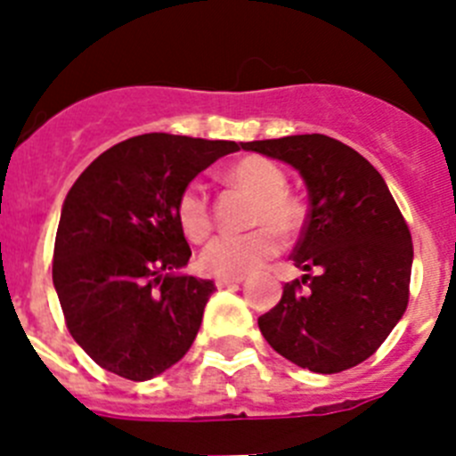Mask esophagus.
Instances as JSON below:
<instances>
[{
	"instance_id": "34e87169",
	"label": "esophagus",
	"mask_w": 456,
	"mask_h": 456,
	"mask_svg": "<svg viewBox=\"0 0 456 456\" xmlns=\"http://www.w3.org/2000/svg\"><path fill=\"white\" fill-rule=\"evenodd\" d=\"M241 281H244V276H216L215 285L219 289H224V288H231V285L241 283Z\"/></svg>"
}]
</instances>
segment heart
<instances>
[{"label":"heart","mask_w":456,"mask_h":456,"mask_svg":"<svg viewBox=\"0 0 456 456\" xmlns=\"http://www.w3.org/2000/svg\"><path fill=\"white\" fill-rule=\"evenodd\" d=\"M228 183L256 196L251 225L260 228L244 235H221L209 241L200 251L199 267L212 276H244L260 267L281 248L273 232L292 235L301 224L299 203L288 193V175L273 159L260 155L244 157L231 167ZM175 219L184 237L191 241H203L212 232L209 200L200 184L191 183L180 191Z\"/></svg>","instance_id":"1"}]
</instances>
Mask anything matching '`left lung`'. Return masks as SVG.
I'll return each instance as SVG.
<instances>
[{
	"label": "left lung",
	"mask_w": 456,
	"mask_h": 456,
	"mask_svg": "<svg viewBox=\"0 0 456 456\" xmlns=\"http://www.w3.org/2000/svg\"><path fill=\"white\" fill-rule=\"evenodd\" d=\"M244 151L297 168L310 200L292 253L305 273L257 320L265 340L310 372L363 363L409 304L413 244L388 184L363 155L324 134L248 141Z\"/></svg>",
	"instance_id": "8db88e82"
}]
</instances>
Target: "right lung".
I'll list each match as a JSON object with an SVG mask.
<instances>
[{
  "instance_id": "obj_1",
  "label": "right lung",
  "mask_w": 456,
  "mask_h": 456,
  "mask_svg": "<svg viewBox=\"0 0 456 456\" xmlns=\"http://www.w3.org/2000/svg\"><path fill=\"white\" fill-rule=\"evenodd\" d=\"M240 148L164 132L132 136L93 159L70 187L52 281L68 331L100 368L148 381L189 352L216 288L180 273L191 248L175 200Z\"/></svg>"
}]
</instances>
